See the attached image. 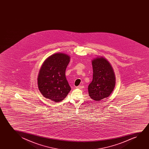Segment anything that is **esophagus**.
Listing matches in <instances>:
<instances>
[{"mask_svg": "<svg viewBox=\"0 0 149 149\" xmlns=\"http://www.w3.org/2000/svg\"><path fill=\"white\" fill-rule=\"evenodd\" d=\"M76 88H80V89H81V88H84V86L83 85H81V86H78Z\"/></svg>", "mask_w": 149, "mask_h": 149, "instance_id": "obj_1", "label": "esophagus"}]
</instances>
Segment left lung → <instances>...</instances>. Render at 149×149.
Instances as JSON below:
<instances>
[{
	"label": "left lung",
	"instance_id": "left-lung-1",
	"mask_svg": "<svg viewBox=\"0 0 149 149\" xmlns=\"http://www.w3.org/2000/svg\"><path fill=\"white\" fill-rule=\"evenodd\" d=\"M93 77L88 86L90 97L95 101L107 98L114 89L116 79L111 65L103 57L92 61Z\"/></svg>",
	"mask_w": 149,
	"mask_h": 149
}]
</instances>
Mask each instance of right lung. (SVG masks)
Segmentation results:
<instances>
[{
	"instance_id": "1",
	"label": "right lung",
	"mask_w": 149,
	"mask_h": 149,
	"mask_svg": "<svg viewBox=\"0 0 149 149\" xmlns=\"http://www.w3.org/2000/svg\"><path fill=\"white\" fill-rule=\"evenodd\" d=\"M70 58L63 53H55L44 62L39 72L38 84L45 98L54 102H61L71 91L65 76Z\"/></svg>"
}]
</instances>
